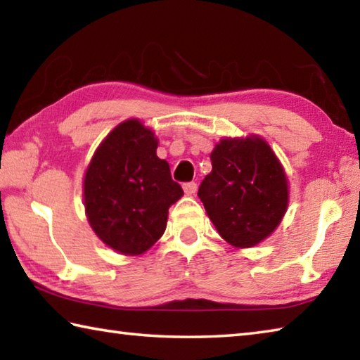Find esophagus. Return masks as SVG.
I'll return each mask as SVG.
<instances>
[{
	"mask_svg": "<svg viewBox=\"0 0 360 360\" xmlns=\"http://www.w3.org/2000/svg\"><path fill=\"white\" fill-rule=\"evenodd\" d=\"M182 187H184V192L187 195H195V193H197V188H198V186L195 184V182H186V184Z\"/></svg>",
	"mask_w": 360,
	"mask_h": 360,
	"instance_id": "obj_1",
	"label": "esophagus"
}]
</instances>
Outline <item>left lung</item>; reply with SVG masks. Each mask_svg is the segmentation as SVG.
Masks as SVG:
<instances>
[{
	"label": "left lung",
	"instance_id": "obj_1",
	"mask_svg": "<svg viewBox=\"0 0 360 360\" xmlns=\"http://www.w3.org/2000/svg\"><path fill=\"white\" fill-rule=\"evenodd\" d=\"M212 172L198 197L228 244L247 248L276 230L288 207L282 163L259 136L224 139L211 153Z\"/></svg>",
	"mask_w": 360,
	"mask_h": 360
}]
</instances>
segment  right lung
<instances>
[{"label":"right lung","instance_id":"right-lung-1","mask_svg":"<svg viewBox=\"0 0 360 360\" xmlns=\"http://www.w3.org/2000/svg\"><path fill=\"white\" fill-rule=\"evenodd\" d=\"M159 141L139 120L116 126L97 148L84 174V209L105 245L122 255L151 248L167 228L168 209L182 192Z\"/></svg>","mask_w":360,"mask_h":360}]
</instances>
